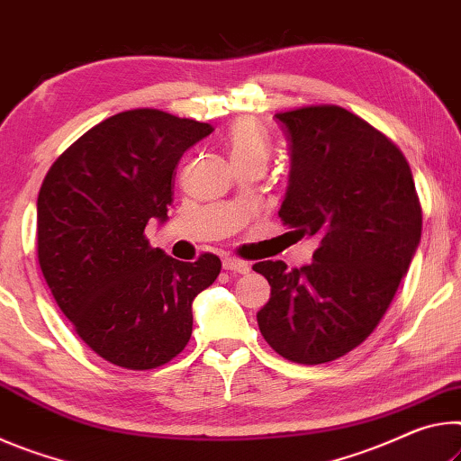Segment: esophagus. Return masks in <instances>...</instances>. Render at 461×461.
<instances>
[{
    "label": "esophagus",
    "instance_id": "34e87169",
    "mask_svg": "<svg viewBox=\"0 0 461 461\" xmlns=\"http://www.w3.org/2000/svg\"><path fill=\"white\" fill-rule=\"evenodd\" d=\"M222 267L226 271H232V274H247L249 263L247 261H240L237 258H224L222 259Z\"/></svg>",
    "mask_w": 461,
    "mask_h": 461
}]
</instances>
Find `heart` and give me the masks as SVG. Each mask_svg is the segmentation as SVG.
<instances>
[{"mask_svg": "<svg viewBox=\"0 0 461 461\" xmlns=\"http://www.w3.org/2000/svg\"><path fill=\"white\" fill-rule=\"evenodd\" d=\"M229 149H230V159H261L267 161L269 145L266 134L261 128L253 122V120H239L230 126L229 131Z\"/></svg>", "mask_w": 461, "mask_h": 461, "instance_id": "1", "label": "heart"}]
</instances>
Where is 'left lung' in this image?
<instances>
[{
	"label": "left lung",
	"mask_w": 461,
	"mask_h": 461,
	"mask_svg": "<svg viewBox=\"0 0 461 461\" xmlns=\"http://www.w3.org/2000/svg\"><path fill=\"white\" fill-rule=\"evenodd\" d=\"M290 140L280 218L314 237L312 263L259 261L271 285L259 330L282 357L327 364L356 349L386 314L420 240L422 214L396 145L339 105L276 114Z\"/></svg>",
	"instance_id": "1"
}]
</instances>
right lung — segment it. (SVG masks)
I'll use <instances>...</instances> for the list:
<instances>
[{
	"label": "right lung",
	"instance_id": "right-lung-1",
	"mask_svg": "<svg viewBox=\"0 0 461 461\" xmlns=\"http://www.w3.org/2000/svg\"><path fill=\"white\" fill-rule=\"evenodd\" d=\"M214 128L161 110L104 120L52 163L36 202L44 280L77 335L126 369H153L184 351L192 302L221 274L212 253L177 261L145 237L167 222L173 171Z\"/></svg>",
	"mask_w": 461,
	"mask_h": 461
}]
</instances>
